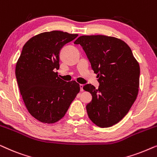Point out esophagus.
<instances>
[{
	"mask_svg": "<svg viewBox=\"0 0 157 157\" xmlns=\"http://www.w3.org/2000/svg\"><path fill=\"white\" fill-rule=\"evenodd\" d=\"M80 86L81 91H83V84H80V86Z\"/></svg>",
	"mask_w": 157,
	"mask_h": 157,
	"instance_id": "esophagus-1",
	"label": "esophagus"
}]
</instances>
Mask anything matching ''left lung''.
<instances>
[{"mask_svg":"<svg viewBox=\"0 0 157 157\" xmlns=\"http://www.w3.org/2000/svg\"><path fill=\"white\" fill-rule=\"evenodd\" d=\"M85 51L97 74L98 89L83 86L92 96L86 105L89 119L99 127H110L128 112L138 95L140 67L130 47L111 36H81L75 40Z\"/></svg>","mask_w":157,"mask_h":157,"instance_id":"obj_1","label":"left lung"}]
</instances>
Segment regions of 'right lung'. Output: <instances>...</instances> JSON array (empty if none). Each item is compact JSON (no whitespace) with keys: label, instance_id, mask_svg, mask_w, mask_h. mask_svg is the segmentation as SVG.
<instances>
[{"label":"right lung","instance_id":"add662e5","mask_svg":"<svg viewBox=\"0 0 157 157\" xmlns=\"http://www.w3.org/2000/svg\"><path fill=\"white\" fill-rule=\"evenodd\" d=\"M78 34L53 31L32 37L23 46L17 61L16 76L29 112L40 122L62 119L80 91L75 81L58 77L60 51Z\"/></svg>","mask_w":157,"mask_h":157}]
</instances>
